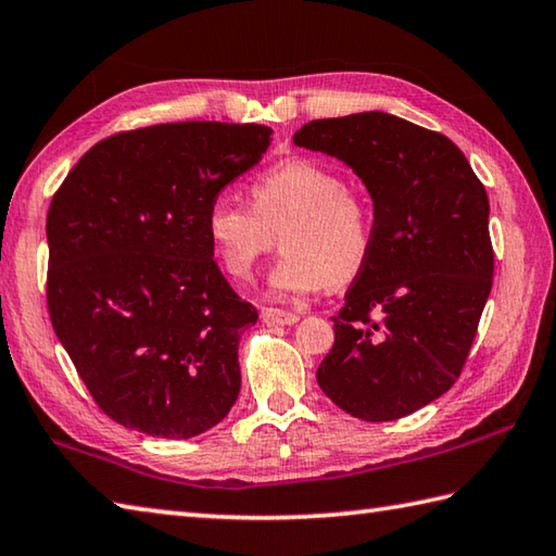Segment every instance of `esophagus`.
<instances>
[{
    "instance_id": "esophagus-1",
    "label": "esophagus",
    "mask_w": 556,
    "mask_h": 556,
    "mask_svg": "<svg viewBox=\"0 0 556 556\" xmlns=\"http://www.w3.org/2000/svg\"><path fill=\"white\" fill-rule=\"evenodd\" d=\"M262 321L266 326H292L300 321V316L294 312H282V309H274V307H264L262 309Z\"/></svg>"
}]
</instances>
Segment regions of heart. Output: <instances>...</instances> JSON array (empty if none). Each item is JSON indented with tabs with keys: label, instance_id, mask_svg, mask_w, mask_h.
Instances as JSON below:
<instances>
[{
	"label": "heart",
	"instance_id": "b5f03b06",
	"mask_svg": "<svg viewBox=\"0 0 556 556\" xmlns=\"http://www.w3.org/2000/svg\"><path fill=\"white\" fill-rule=\"evenodd\" d=\"M252 206L218 194L206 208L211 252L225 274L244 280L280 231L282 254L270 268V292H316L348 286L367 268L377 225L371 203L345 187L333 165L286 157L249 185Z\"/></svg>",
	"mask_w": 556,
	"mask_h": 556
}]
</instances>
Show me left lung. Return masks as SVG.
Segmentation results:
<instances>
[{
	"mask_svg": "<svg viewBox=\"0 0 556 556\" xmlns=\"http://www.w3.org/2000/svg\"><path fill=\"white\" fill-rule=\"evenodd\" d=\"M292 141L353 167L377 225L316 381L359 420H399L466 365L494 276L490 199L456 143L389 112L314 119Z\"/></svg>",
	"mask_w": 556,
	"mask_h": 556,
	"instance_id": "1",
	"label": "left lung"
}]
</instances>
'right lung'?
<instances>
[{"label": "right lung", "instance_id": "1", "mask_svg": "<svg viewBox=\"0 0 556 556\" xmlns=\"http://www.w3.org/2000/svg\"><path fill=\"white\" fill-rule=\"evenodd\" d=\"M264 124L175 122L96 143L48 213V307L112 420L163 439L218 425L258 314L213 262L203 218L270 143Z\"/></svg>", "mask_w": 556, "mask_h": 556}]
</instances>
